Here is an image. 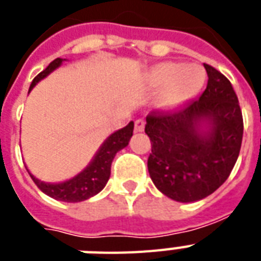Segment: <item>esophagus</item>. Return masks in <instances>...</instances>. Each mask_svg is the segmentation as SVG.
Returning <instances> with one entry per match:
<instances>
[{"mask_svg":"<svg viewBox=\"0 0 261 261\" xmlns=\"http://www.w3.org/2000/svg\"><path fill=\"white\" fill-rule=\"evenodd\" d=\"M143 130H145V122H143L142 119H138V120H135V124H134L135 133H142Z\"/></svg>","mask_w":261,"mask_h":261,"instance_id":"esophagus-1","label":"esophagus"}]
</instances>
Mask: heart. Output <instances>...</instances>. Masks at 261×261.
Masks as SVG:
<instances>
[{
	"mask_svg": "<svg viewBox=\"0 0 261 261\" xmlns=\"http://www.w3.org/2000/svg\"><path fill=\"white\" fill-rule=\"evenodd\" d=\"M207 74L198 63L161 62L151 66L146 73V84L151 89H161L159 108L176 111L190 104L200 93Z\"/></svg>",
	"mask_w": 261,
	"mask_h": 261,
	"instance_id": "heart-1",
	"label": "heart"
}]
</instances>
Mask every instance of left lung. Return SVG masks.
Instances as JSON below:
<instances>
[{
  "mask_svg": "<svg viewBox=\"0 0 261 261\" xmlns=\"http://www.w3.org/2000/svg\"><path fill=\"white\" fill-rule=\"evenodd\" d=\"M204 69L208 81L199 100L176 112L146 118L149 174L176 202H196L218 190L243 142V114L230 81L210 65L204 63Z\"/></svg>",
  "mask_w": 261,
  "mask_h": 261,
  "instance_id": "1",
  "label": "left lung"
}]
</instances>
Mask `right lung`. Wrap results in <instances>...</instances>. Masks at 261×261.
I'll use <instances>...</instances> for the list:
<instances>
[{
	"mask_svg": "<svg viewBox=\"0 0 261 261\" xmlns=\"http://www.w3.org/2000/svg\"><path fill=\"white\" fill-rule=\"evenodd\" d=\"M65 61H67V59H54L42 73H39L35 77L32 84H31L30 92L34 89V87L39 81H42L53 71L57 70ZM133 130H134V122H130L126 127L112 133L101 143V146L98 147V150L96 151L93 159L90 160L87 168H84L80 173H77L69 180L61 182L40 181L28 169L27 171L35 181V184L39 187V190L48 195L50 198L69 203L87 200L94 195H97L106 187L111 176V164L114 161V157L119 150H122L128 145L130 138L133 137Z\"/></svg>",
	"mask_w": 261,
	"mask_h": 261,
	"instance_id": "add662e5",
	"label": "right lung"
}]
</instances>
